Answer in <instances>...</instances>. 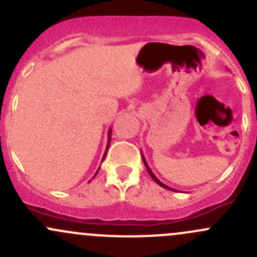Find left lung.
I'll use <instances>...</instances> for the list:
<instances>
[{
  "mask_svg": "<svg viewBox=\"0 0 257 257\" xmlns=\"http://www.w3.org/2000/svg\"><path fill=\"white\" fill-rule=\"evenodd\" d=\"M142 157H143V161H144V165H145V167H146V170H148V172H149V174H150L151 176V178L155 180V182L157 183V184L160 185V187H162V188H165V189H168V190H172V191H177L176 189H173V188H171V187H168V185H166V184H163L162 182H160L159 179H157V177L155 176L154 173H152V171H151V168L149 167V165H148V162H146V160H145V157H144V155L142 154Z\"/></svg>",
  "mask_w": 257,
  "mask_h": 257,
  "instance_id": "8db88e82",
  "label": "left lung"
}]
</instances>
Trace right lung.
Masks as SVG:
<instances>
[{
    "mask_svg": "<svg viewBox=\"0 0 257 257\" xmlns=\"http://www.w3.org/2000/svg\"><path fill=\"white\" fill-rule=\"evenodd\" d=\"M111 134H112V129H109V131H108V142H107L106 151H105V155H103V157H102V161L105 160V157H106V155H107V151H108V148H109V144H111ZM98 170H100V168H98ZM98 170H97L96 173H95V176H96V174L98 173ZM95 176H94V177H95Z\"/></svg>",
    "mask_w": 257,
    "mask_h": 257,
    "instance_id": "1",
    "label": "right lung"
}]
</instances>
